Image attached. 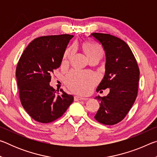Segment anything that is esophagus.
<instances>
[{
	"mask_svg": "<svg viewBox=\"0 0 157 157\" xmlns=\"http://www.w3.org/2000/svg\"><path fill=\"white\" fill-rule=\"evenodd\" d=\"M74 100L75 101H78V100H88V98H82L80 96H78V95H75V96H74Z\"/></svg>",
	"mask_w": 157,
	"mask_h": 157,
	"instance_id": "1",
	"label": "esophagus"
}]
</instances>
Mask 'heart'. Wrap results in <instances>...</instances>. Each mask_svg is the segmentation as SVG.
<instances>
[{"instance_id": "1", "label": "heart", "mask_w": 157, "mask_h": 157, "mask_svg": "<svg viewBox=\"0 0 157 157\" xmlns=\"http://www.w3.org/2000/svg\"><path fill=\"white\" fill-rule=\"evenodd\" d=\"M84 50L89 58L95 55H102V48L100 44L94 41L86 42L84 45ZM75 51L73 46L68 47L63 55V62H67ZM98 78L95 74L80 71H72L66 78V83L68 88L77 94L86 95L92 91L97 83Z\"/></svg>"}]
</instances>
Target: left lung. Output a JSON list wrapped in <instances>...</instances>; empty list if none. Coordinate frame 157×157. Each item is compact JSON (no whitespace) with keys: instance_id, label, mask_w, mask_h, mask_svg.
<instances>
[{"instance_id":"1","label":"left lung","mask_w":157,"mask_h":157,"mask_svg":"<svg viewBox=\"0 0 157 157\" xmlns=\"http://www.w3.org/2000/svg\"><path fill=\"white\" fill-rule=\"evenodd\" d=\"M91 35L102 44L106 54L105 75L97 90H110L107 96L95 98L100 107L95 118L103 124L113 125L125 118L136 100L139 68L123 40L109 34L94 33Z\"/></svg>"}]
</instances>
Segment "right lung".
I'll return each mask as SVG.
<instances>
[{"label": "right lung", "instance_id": "1", "mask_svg": "<svg viewBox=\"0 0 157 157\" xmlns=\"http://www.w3.org/2000/svg\"><path fill=\"white\" fill-rule=\"evenodd\" d=\"M71 34L43 36L31 41L21 55L16 69L19 98L31 118L48 123L60 118L73 102L62 91L56 95L50 86L51 74L59 68Z\"/></svg>", "mask_w": 157, "mask_h": 157}]
</instances>
